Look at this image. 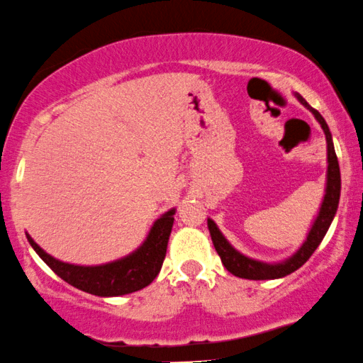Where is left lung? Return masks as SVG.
Listing matches in <instances>:
<instances>
[{"label": "left lung", "mask_w": 363, "mask_h": 363, "mask_svg": "<svg viewBox=\"0 0 363 363\" xmlns=\"http://www.w3.org/2000/svg\"><path fill=\"white\" fill-rule=\"evenodd\" d=\"M298 102L303 105L305 108H308L316 122L320 123V127L323 128L325 139H327V182H325V194L322 199V204H320L318 213H316L313 223L306 233V240L303 241L298 250L288 258L281 261H274V263H266V261L250 258V256L242 255L241 251H238L235 246L229 242L221 229L218 228L213 219L208 218V228L211 233V240H213V245L218 251L219 258H221L224 268L228 269L229 273L235 274L238 278L245 279H278L286 277V274H291L296 272L300 266H303L311 255L315 253V250L318 247L320 242L327 235L330 224H332L335 214H337L338 209V201H340V167H338L337 154H335L333 147V139L332 132L325 122V118L320 116L318 110L310 107L308 102L301 97L300 94H295Z\"/></svg>", "instance_id": "obj_1"}]
</instances>
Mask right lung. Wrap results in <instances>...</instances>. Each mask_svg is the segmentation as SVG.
Returning a JSON list of instances; mask_svg holds the SVG:
<instances>
[{
    "instance_id": "obj_1",
    "label": "right lung",
    "mask_w": 363,
    "mask_h": 363,
    "mask_svg": "<svg viewBox=\"0 0 363 363\" xmlns=\"http://www.w3.org/2000/svg\"><path fill=\"white\" fill-rule=\"evenodd\" d=\"M176 208L169 209L150 226L142 245L130 255L105 264L82 266L53 258L33 238L26 235L36 255L47 263L60 278L82 291L97 296H122L149 286L157 277L166 258Z\"/></svg>"
}]
</instances>
